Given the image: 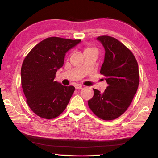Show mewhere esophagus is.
Returning <instances> with one entry per match:
<instances>
[{
  "label": "esophagus",
  "mask_w": 158,
  "mask_h": 158,
  "mask_svg": "<svg viewBox=\"0 0 158 158\" xmlns=\"http://www.w3.org/2000/svg\"><path fill=\"white\" fill-rule=\"evenodd\" d=\"M83 88V87L81 85H75V89H81Z\"/></svg>",
  "instance_id": "1"
}]
</instances>
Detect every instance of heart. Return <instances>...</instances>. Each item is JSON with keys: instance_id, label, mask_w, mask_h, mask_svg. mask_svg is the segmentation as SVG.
Instances as JSON below:
<instances>
[{"instance_id": "1", "label": "heart", "mask_w": 158, "mask_h": 158, "mask_svg": "<svg viewBox=\"0 0 158 158\" xmlns=\"http://www.w3.org/2000/svg\"><path fill=\"white\" fill-rule=\"evenodd\" d=\"M92 51H96L95 48H92V47H90V46H88L86 47V48H84V50H83V53H89L90 52H92Z\"/></svg>"}]
</instances>
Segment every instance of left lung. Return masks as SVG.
I'll return each mask as SVG.
<instances>
[{
  "instance_id": "8db88e82",
  "label": "left lung",
  "mask_w": 158,
  "mask_h": 158,
  "mask_svg": "<svg viewBox=\"0 0 158 158\" xmlns=\"http://www.w3.org/2000/svg\"><path fill=\"white\" fill-rule=\"evenodd\" d=\"M105 50L100 74L108 84L105 92L93 89L94 94L88 100L89 109L103 120H113L128 108L139 84V66L130 50L109 36L96 39Z\"/></svg>"
}]
</instances>
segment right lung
I'll return each instance as SVG.
<instances>
[{
    "label": "right lung",
    "instance_id": "obj_1",
    "mask_svg": "<svg viewBox=\"0 0 158 158\" xmlns=\"http://www.w3.org/2000/svg\"><path fill=\"white\" fill-rule=\"evenodd\" d=\"M81 40L49 37L39 43L22 63L21 81L26 102L36 115L54 119L66 108L75 87L54 81L64 64L66 53Z\"/></svg>",
    "mask_w": 158,
    "mask_h": 158
}]
</instances>
